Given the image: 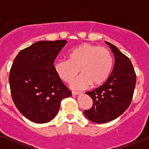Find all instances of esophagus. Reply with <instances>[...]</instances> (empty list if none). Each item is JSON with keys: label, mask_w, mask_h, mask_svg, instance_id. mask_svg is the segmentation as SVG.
I'll use <instances>...</instances> for the list:
<instances>
[{"label": "esophagus", "mask_w": 149, "mask_h": 149, "mask_svg": "<svg viewBox=\"0 0 149 149\" xmlns=\"http://www.w3.org/2000/svg\"><path fill=\"white\" fill-rule=\"evenodd\" d=\"M81 94L80 92H77V91H72V95H80Z\"/></svg>", "instance_id": "1"}]
</instances>
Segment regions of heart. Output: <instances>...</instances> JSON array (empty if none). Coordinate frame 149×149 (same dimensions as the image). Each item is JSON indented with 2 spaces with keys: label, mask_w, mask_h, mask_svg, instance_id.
<instances>
[{
  "label": "heart",
  "mask_w": 149,
  "mask_h": 149,
  "mask_svg": "<svg viewBox=\"0 0 149 149\" xmlns=\"http://www.w3.org/2000/svg\"><path fill=\"white\" fill-rule=\"evenodd\" d=\"M113 57L110 51L105 47L85 43L71 49L68 54V60L58 59L53 63V69L63 81L71 83L74 89H85L102 85L109 78L113 69Z\"/></svg>",
  "instance_id": "1"
}]
</instances>
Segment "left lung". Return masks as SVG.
Segmentation results:
<instances>
[{"mask_svg":"<svg viewBox=\"0 0 149 149\" xmlns=\"http://www.w3.org/2000/svg\"><path fill=\"white\" fill-rule=\"evenodd\" d=\"M106 42L115 56L113 69L103 85L86 92L93 104L84 113L96 123L109 122L123 113L130 105L136 85V73L130 59L115 45Z\"/></svg>","mask_w":149,"mask_h":149,"instance_id":"obj_1","label":"left lung"}]
</instances>
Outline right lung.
I'll list each match as a JSON object with an SVG mask.
<instances>
[{
    "label": "right lung",
    "instance_id": "right-lung-1",
    "mask_svg": "<svg viewBox=\"0 0 149 149\" xmlns=\"http://www.w3.org/2000/svg\"><path fill=\"white\" fill-rule=\"evenodd\" d=\"M66 40H41L20 51L9 74L12 99L19 111L32 122L45 123L57 115L61 100L71 96L53 69Z\"/></svg>",
    "mask_w": 149,
    "mask_h": 149
}]
</instances>
